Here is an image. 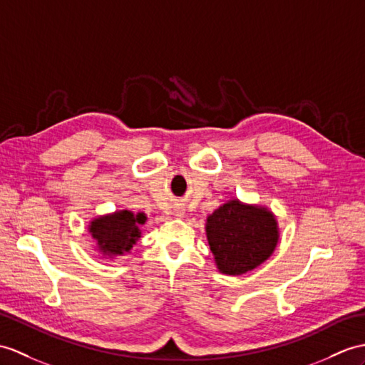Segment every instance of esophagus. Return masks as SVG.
Wrapping results in <instances>:
<instances>
[{
    "label": "esophagus",
    "instance_id": "obj_1",
    "mask_svg": "<svg viewBox=\"0 0 365 365\" xmlns=\"http://www.w3.org/2000/svg\"><path fill=\"white\" fill-rule=\"evenodd\" d=\"M175 216L182 217L183 216V208H175Z\"/></svg>",
    "mask_w": 365,
    "mask_h": 365
}]
</instances>
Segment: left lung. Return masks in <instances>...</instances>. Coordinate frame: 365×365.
<instances>
[{
    "label": "left lung",
    "instance_id": "obj_1",
    "mask_svg": "<svg viewBox=\"0 0 365 365\" xmlns=\"http://www.w3.org/2000/svg\"><path fill=\"white\" fill-rule=\"evenodd\" d=\"M207 240L219 272L242 275L275 250L278 224L272 211L238 199L225 202L207 217Z\"/></svg>",
    "mask_w": 365,
    "mask_h": 365
}]
</instances>
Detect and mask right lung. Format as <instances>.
Masks as SVG:
<instances>
[{
  "label": "right lung",
  "instance_id": "1",
  "mask_svg": "<svg viewBox=\"0 0 365 365\" xmlns=\"http://www.w3.org/2000/svg\"><path fill=\"white\" fill-rule=\"evenodd\" d=\"M144 222H146L144 213L135 215L129 210H121L93 219L88 225V232L103 257L116 258L133 247V244L141 236L140 225Z\"/></svg>",
  "mask_w": 365,
  "mask_h": 365
}]
</instances>
